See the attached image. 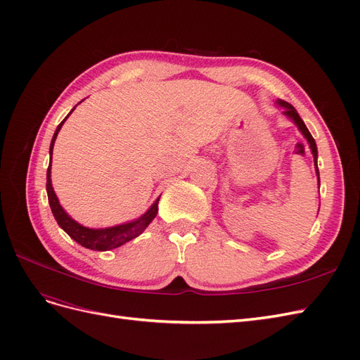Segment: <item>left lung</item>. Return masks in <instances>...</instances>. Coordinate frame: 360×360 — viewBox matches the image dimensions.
<instances>
[{
	"label": "left lung",
	"mask_w": 360,
	"mask_h": 360,
	"mask_svg": "<svg viewBox=\"0 0 360 360\" xmlns=\"http://www.w3.org/2000/svg\"><path fill=\"white\" fill-rule=\"evenodd\" d=\"M279 106H282L284 108V114L288 117V118H291L292 122H294V124H296L297 127H299V130L302 132V135L307 138V141H308V144H309V148H311V153H312V156H314V162H315V171H317V176H319V184H320V174H319V167H317V156H319V153H317V144H315V141H314V138H312V135L309 134V130H308V127L304 126V123H303V120L300 118V115L297 114V111L294 110V106H291L288 102H285V101H278L276 102Z\"/></svg>",
	"instance_id": "8db88e82"
}]
</instances>
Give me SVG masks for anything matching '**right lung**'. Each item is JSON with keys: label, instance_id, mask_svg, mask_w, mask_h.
Instances as JSON below:
<instances>
[{"label": "right lung", "instance_id": "1", "mask_svg": "<svg viewBox=\"0 0 360 360\" xmlns=\"http://www.w3.org/2000/svg\"><path fill=\"white\" fill-rule=\"evenodd\" d=\"M73 110H75V108H73ZM73 110L70 111V114L73 112ZM66 118H64L63 122L58 124L56 134H53V136H52L51 147H49L51 162H52L53 143H56L57 135L60 132L61 126L64 124V122H66ZM46 192H48V201H49V205H51L52 214H53V217H56V221L58 222V225L70 236V238H73L76 243H79L81 246H84L86 249H93V250L115 249V248H120L122 245L130 242L132 238L138 237L150 225V222L156 217L158 202H159V198H160L159 197L153 202V205H151L143 216L138 217V219H135L132 222L115 225V226H110V228H97V230H94V228H86V226L78 224L76 221H73L72 217L66 212H64V209L60 205V201L57 198L56 192H53L52 181H51V163H49L48 172H46Z\"/></svg>", "mask_w": 360, "mask_h": 360}]
</instances>
